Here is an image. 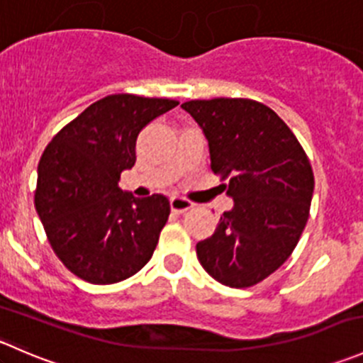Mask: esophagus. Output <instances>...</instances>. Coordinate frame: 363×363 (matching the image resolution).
<instances>
[{
	"mask_svg": "<svg viewBox=\"0 0 363 363\" xmlns=\"http://www.w3.org/2000/svg\"><path fill=\"white\" fill-rule=\"evenodd\" d=\"M193 202H189L188 199H182V196H174V199L170 200V207L172 211L177 212V214H182V212L189 211V208H193Z\"/></svg>",
	"mask_w": 363,
	"mask_h": 363,
	"instance_id": "obj_1",
	"label": "esophagus"
}]
</instances>
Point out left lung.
<instances>
[{"mask_svg":"<svg viewBox=\"0 0 363 363\" xmlns=\"http://www.w3.org/2000/svg\"><path fill=\"white\" fill-rule=\"evenodd\" d=\"M203 130L211 168L232 211L196 244L205 272L230 288H250L294 252L309 218L314 175L294 131L272 108L247 98L181 105Z\"/></svg>","mask_w":363,"mask_h":363,"instance_id":"obj_1","label":"left lung"}]
</instances>
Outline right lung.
<instances>
[{
	"label": "right lung",
	"instance_id": "add662e5",
	"mask_svg": "<svg viewBox=\"0 0 363 363\" xmlns=\"http://www.w3.org/2000/svg\"><path fill=\"white\" fill-rule=\"evenodd\" d=\"M177 105L168 98L111 94L68 123L43 151L36 212L50 247L80 279L119 283L151 259L170 202L163 195L135 199L117 182L135 164L142 128Z\"/></svg>",
	"mask_w": 363,
	"mask_h": 363
}]
</instances>
